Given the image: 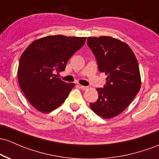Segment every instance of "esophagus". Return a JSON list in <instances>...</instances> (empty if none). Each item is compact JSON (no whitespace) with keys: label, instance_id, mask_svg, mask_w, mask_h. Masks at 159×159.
Listing matches in <instances>:
<instances>
[{"label":"esophagus","instance_id":"obj_1","mask_svg":"<svg viewBox=\"0 0 159 159\" xmlns=\"http://www.w3.org/2000/svg\"><path fill=\"white\" fill-rule=\"evenodd\" d=\"M79 87H80V88L81 89V90H87V89H88V86H83V85H79Z\"/></svg>","mask_w":159,"mask_h":159}]
</instances>
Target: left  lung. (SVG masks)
Segmentation results:
<instances>
[{
    "instance_id": "1",
    "label": "left lung",
    "mask_w": 159,
    "mask_h": 159,
    "mask_svg": "<svg viewBox=\"0 0 159 159\" xmlns=\"http://www.w3.org/2000/svg\"><path fill=\"white\" fill-rule=\"evenodd\" d=\"M99 70L107 75L103 88H97L98 99L90 106L102 118H114L130 105L141 88L138 62L125 42L110 36L88 38Z\"/></svg>"
}]
</instances>
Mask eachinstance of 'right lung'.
I'll return each mask as SVG.
<instances>
[{
    "instance_id": "obj_1",
    "label": "right lung",
    "mask_w": 159,
    "mask_h": 159,
    "mask_svg": "<svg viewBox=\"0 0 159 159\" xmlns=\"http://www.w3.org/2000/svg\"><path fill=\"white\" fill-rule=\"evenodd\" d=\"M85 37L49 35L31 43L21 55L18 81L29 102L41 112L62 105L75 87L55 77L65 70L68 60L84 44Z\"/></svg>"
}]
</instances>
